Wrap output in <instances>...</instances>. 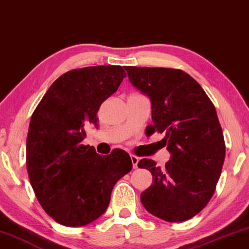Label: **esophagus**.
<instances>
[{
    "label": "esophagus",
    "instance_id": "1",
    "mask_svg": "<svg viewBox=\"0 0 249 249\" xmlns=\"http://www.w3.org/2000/svg\"><path fill=\"white\" fill-rule=\"evenodd\" d=\"M130 160H131V163H132V168L134 169H137V165H138V161L139 159L137 158L136 155H130Z\"/></svg>",
    "mask_w": 249,
    "mask_h": 249
}]
</instances>
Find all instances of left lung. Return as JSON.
Here are the masks:
<instances>
[{"mask_svg": "<svg viewBox=\"0 0 249 249\" xmlns=\"http://www.w3.org/2000/svg\"><path fill=\"white\" fill-rule=\"evenodd\" d=\"M129 81L149 97L153 124L146 135L164 132L171 153L164 168L151 159L138 166L153 176L141 202L168 222L192 219L212 198L226 156L215 107L200 85L185 71L171 68L125 67Z\"/></svg>", "mask_w": 249, "mask_h": 249, "instance_id": "8db88e82", "label": "left lung"}]
</instances>
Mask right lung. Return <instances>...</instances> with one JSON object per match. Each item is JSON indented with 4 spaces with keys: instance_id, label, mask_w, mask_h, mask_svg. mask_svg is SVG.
Listing matches in <instances>:
<instances>
[{
    "instance_id": "1",
    "label": "right lung",
    "mask_w": 249,
    "mask_h": 249,
    "mask_svg": "<svg viewBox=\"0 0 249 249\" xmlns=\"http://www.w3.org/2000/svg\"><path fill=\"white\" fill-rule=\"evenodd\" d=\"M127 76L121 66L73 69L51 85L30 119L26 163L35 195L57 223L81 227L107 211L112 189L130 172L122 149L98 155L84 145L86 129L97 125L101 104Z\"/></svg>"
}]
</instances>
